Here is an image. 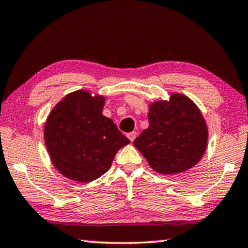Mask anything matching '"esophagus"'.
<instances>
[{"label":"esophagus","mask_w":248,"mask_h":248,"mask_svg":"<svg viewBox=\"0 0 248 248\" xmlns=\"http://www.w3.org/2000/svg\"><path fill=\"white\" fill-rule=\"evenodd\" d=\"M127 138H128V140H130L131 142H133L135 140V138H136V132H131V133H128L127 134Z\"/></svg>","instance_id":"34e87169"}]
</instances>
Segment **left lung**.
Segmentation results:
<instances>
[{
    "label": "left lung",
    "instance_id": "left-lung-1",
    "mask_svg": "<svg viewBox=\"0 0 248 248\" xmlns=\"http://www.w3.org/2000/svg\"><path fill=\"white\" fill-rule=\"evenodd\" d=\"M149 127L135 139V148L150 167L163 174L192 168L202 159L207 146V125L198 107L181 94L169 102L151 104Z\"/></svg>",
    "mask_w": 248,
    "mask_h": 248
}]
</instances>
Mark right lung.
Here are the masks:
<instances>
[{
    "label": "right lung",
    "mask_w": 248,
    "mask_h": 248,
    "mask_svg": "<svg viewBox=\"0 0 248 248\" xmlns=\"http://www.w3.org/2000/svg\"><path fill=\"white\" fill-rule=\"evenodd\" d=\"M105 98L78 91L51 110L45 142L60 173L71 180L91 182L106 173L117 151L130 143L110 118L104 116Z\"/></svg>",
    "instance_id": "right-lung-1"
}]
</instances>
